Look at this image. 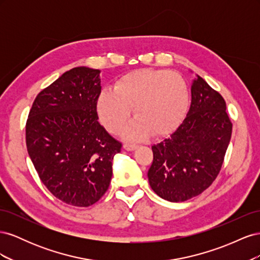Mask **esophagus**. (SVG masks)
I'll return each instance as SVG.
<instances>
[{
	"label": "esophagus",
	"instance_id": "34e87169",
	"mask_svg": "<svg viewBox=\"0 0 260 260\" xmlns=\"http://www.w3.org/2000/svg\"><path fill=\"white\" fill-rule=\"evenodd\" d=\"M138 147V144L135 143H125L123 144V148L127 149V151H133V149H136Z\"/></svg>",
	"mask_w": 260,
	"mask_h": 260
}]
</instances>
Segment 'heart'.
<instances>
[{
	"label": "heart",
	"mask_w": 260,
	"mask_h": 260,
	"mask_svg": "<svg viewBox=\"0 0 260 260\" xmlns=\"http://www.w3.org/2000/svg\"><path fill=\"white\" fill-rule=\"evenodd\" d=\"M188 105V90L180 75L164 69H138L123 75L114 90L102 91L98 113L104 127L118 133L128 122L133 107L137 119L124 131L129 138L149 132L162 136L182 120Z\"/></svg>",
	"instance_id": "b5f03b06"
}]
</instances>
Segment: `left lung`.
I'll return each instance as SVG.
<instances>
[{
    "instance_id": "left-lung-1",
    "label": "left lung",
    "mask_w": 260,
    "mask_h": 260,
    "mask_svg": "<svg viewBox=\"0 0 260 260\" xmlns=\"http://www.w3.org/2000/svg\"><path fill=\"white\" fill-rule=\"evenodd\" d=\"M187 115L174 133L152 146L148 182L169 202H184L200 195L221 170L232 135V122L221 94L198 76Z\"/></svg>"
}]
</instances>
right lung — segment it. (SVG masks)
Listing matches in <instances>:
<instances>
[{
  "mask_svg": "<svg viewBox=\"0 0 260 260\" xmlns=\"http://www.w3.org/2000/svg\"><path fill=\"white\" fill-rule=\"evenodd\" d=\"M100 70L76 67L38 94L26 122L27 151L46 188L88 207L105 194L122 144L99 122Z\"/></svg>",
  "mask_w": 260,
  "mask_h": 260,
  "instance_id": "right-lung-1",
  "label": "right lung"
}]
</instances>
